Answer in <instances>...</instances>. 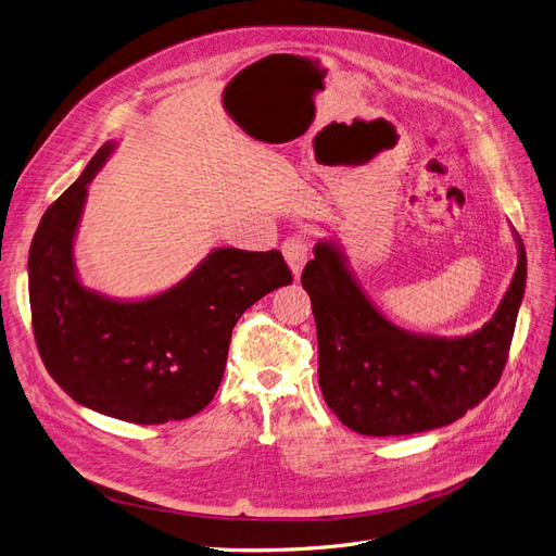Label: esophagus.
Instances as JSON below:
<instances>
[{
  "label": "esophagus",
  "instance_id": "obj_1",
  "mask_svg": "<svg viewBox=\"0 0 556 556\" xmlns=\"http://www.w3.org/2000/svg\"><path fill=\"white\" fill-rule=\"evenodd\" d=\"M282 255H285L287 265H289V269L293 274V280H299L301 271H303V267L307 263V257H309V242L305 238H301V236H291V238H287L282 242Z\"/></svg>",
  "mask_w": 556,
  "mask_h": 556
}]
</instances>
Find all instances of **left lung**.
Masks as SVG:
<instances>
[{
	"label": "left lung",
	"mask_w": 556,
	"mask_h": 556,
	"mask_svg": "<svg viewBox=\"0 0 556 556\" xmlns=\"http://www.w3.org/2000/svg\"><path fill=\"white\" fill-rule=\"evenodd\" d=\"M509 289L480 330L467 337L415 334L390 323L350 271L337 240H320L303 269L318 334V386L325 404L362 435H410L446 427L498 383L528 257L518 233Z\"/></svg>",
	"instance_id": "8db88e82"
}]
</instances>
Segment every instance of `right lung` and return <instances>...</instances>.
<instances>
[{
    "label": "right lung",
    "instance_id": "add662e5",
    "mask_svg": "<svg viewBox=\"0 0 556 556\" xmlns=\"http://www.w3.org/2000/svg\"><path fill=\"white\" fill-rule=\"evenodd\" d=\"M116 143L47 208L28 251L33 334L49 375L74 402L135 424L200 413L215 397L238 318L291 282L280 251L213 249L170 289L141 301L85 287L74 240L87 186Z\"/></svg>",
    "mask_w": 556,
    "mask_h": 556
}]
</instances>
